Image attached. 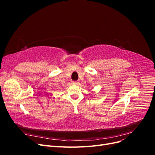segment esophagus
I'll list each match as a JSON object with an SVG mask.
<instances>
[{
    "instance_id": "esophagus-1",
    "label": "esophagus",
    "mask_w": 155,
    "mask_h": 155,
    "mask_svg": "<svg viewBox=\"0 0 155 155\" xmlns=\"http://www.w3.org/2000/svg\"><path fill=\"white\" fill-rule=\"evenodd\" d=\"M72 84H74V85H79V82L78 81H72Z\"/></svg>"
}]
</instances>
